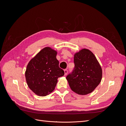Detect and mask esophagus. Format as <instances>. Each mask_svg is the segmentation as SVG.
<instances>
[{
	"label": "esophagus",
	"mask_w": 126,
	"mask_h": 126,
	"mask_svg": "<svg viewBox=\"0 0 126 126\" xmlns=\"http://www.w3.org/2000/svg\"><path fill=\"white\" fill-rule=\"evenodd\" d=\"M64 76H66L68 74V70L67 69H64Z\"/></svg>",
	"instance_id": "esophagus-1"
}]
</instances>
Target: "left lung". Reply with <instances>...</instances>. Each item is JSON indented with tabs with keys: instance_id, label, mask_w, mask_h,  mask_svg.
I'll return each instance as SVG.
<instances>
[{
	"instance_id": "left-lung-1",
	"label": "left lung",
	"mask_w": 126,
	"mask_h": 126,
	"mask_svg": "<svg viewBox=\"0 0 126 126\" xmlns=\"http://www.w3.org/2000/svg\"><path fill=\"white\" fill-rule=\"evenodd\" d=\"M74 70L66 79L71 89L80 95L92 93L101 81L102 70L96 56L83 48L74 54Z\"/></svg>"
}]
</instances>
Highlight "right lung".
<instances>
[{"mask_svg":"<svg viewBox=\"0 0 126 126\" xmlns=\"http://www.w3.org/2000/svg\"><path fill=\"white\" fill-rule=\"evenodd\" d=\"M57 51L49 47H45L29 61L25 71L26 80L30 90L44 97L55 90L58 78L64 75L59 67Z\"/></svg>","mask_w":126,"mask_h":126,"instance_id":"add662e5","label":"right lung"}]
</instances>
